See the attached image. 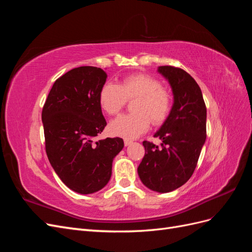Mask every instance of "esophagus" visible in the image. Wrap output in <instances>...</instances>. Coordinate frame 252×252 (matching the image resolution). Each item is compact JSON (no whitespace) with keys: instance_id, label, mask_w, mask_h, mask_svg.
<instances>
[{"instance_id":"34e87169","label":"esophagus","mask_w":252,"mask_h":252,"mask_svg":"<svg viewBox=\"0 0 252 252\" xmlns=\"http://www.w3.org/2000/svg\"><path fill=\"white\" fill-rule=\"evenodd\" d=\"M131 143H132V141H131V140H129V139H125V140H124L125 146H128V145H130Z\"/></svg>"}]
</instances>
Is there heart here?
<instances>
[{"mask_svg":"<svg viewBox=\"0 0 252 252\" xmlns=\"http://www.w3.org/2000/svg\"><path fill=\"white\" fill-rule=\"evenodd\" d=\"M135 98L132 113L123 114L110 124L114 135L132 139L147 130L150 122L161 125L169 117L173 96L158 79L144 73H133L118 84L106 83L98 93V104L109 116H116L128 100Z\"/></svg>","mask_w":252,"mask_h":252,"instance_id":"heart-1","label":"heart"}]
</instances>
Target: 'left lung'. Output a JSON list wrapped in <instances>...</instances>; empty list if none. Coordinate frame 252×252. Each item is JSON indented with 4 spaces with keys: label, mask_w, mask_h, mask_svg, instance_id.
<instances>
[{
    "label": "left lung",
    "mask_w": 252,
    "mask_h": 252,
    "mask_svg": "<svg viewBox=\"0 0 252 252\" xmlns=\"http://www.w3.org/2000/svg\"><path fill=\"white\" fill-rule=\"evenodd\" d=\"M173 93L169 117L155 134L162 147L144 141L145 156L138 167L143 184L158 192H169L191 178L206 140V105L200 86L182 68L159 66Z\"/></svg>",
    "instance_id": "1"
}]
</instances>
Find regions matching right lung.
<instances>
[{
  "instance_id": "1",
  "label": "right lung",
  "mask_w": 252,
  "mask_h": 252,
  "mask_svg": "<svg viewBox=\"0 0 252 252\" xmlns=\"http://www.w3.org/2000/svg\"><path fill=\"white\" fill-rule=\"evenodd\" d=\"M106 79L101 68H73L53 84L42 110L45 149L52 168L68 188L81 194L107 184L113 158L124 147L121 138L95 141L107 125L98 104Z\"/></svg>"
}]
</instances>
